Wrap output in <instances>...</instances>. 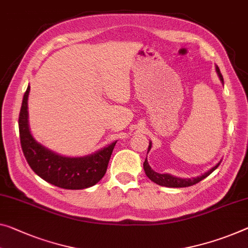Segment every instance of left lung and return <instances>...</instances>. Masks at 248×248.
Returning <instances> with one entry per match:
<instances>
[{
	"label": "left lung",
	"mask_w": 248,
	"mask_h": 248,
	"mask_svg": "<svg viewBox=\"0 0 248 248\" xmlns=\"http://www.w3.org/2000/svg\"><path fill=\"white\" fill-rule=\"evenodd\" d=\"M216 72H217V75H218V78L220 79V82L224 84V79H223V75L220 74V71L218 66H216ZM152 147V143L150 142V145H148V151L150 152ZM220 162L217 164L216 166L212 167L211 170H208V172L204 173L203 175H201V176H197V177H194V178H180V177H176V176H173V175H170V174H161V173H157L155 172L151 169V166L148 165V162H147V157L145 159V162H144L143 166H144V170H145V174L146 176L150 178L152 182L156 183V184L161 185V186H166V187H188V186H192L194 184H196V183L201 182L202 180H204V178H206L209 174H212L214 170L217 169V167L219 166Z\"/></svg>",
	"instance_id": "8db88e82"
}]
</instances>
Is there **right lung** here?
Listing matches in <instances>:
<instances>
[{
  "instance_id": "obj_1",
  "label": "right lung",
  "mask_w": 248,
  "mask_h": 248,
  "mask_svg": "<svg viewBox=\"0 0 248 248\" xmlns=\"http://www.w3.org/2000/svg\"><path fill=\"white\" fill-rule=\"evenodd\" d=\"M29 93L30 86L23 96L18 116V129L23 154L33 172L49 184L65 189L87 188L100 182L108 170L116 142H113L96 153L83 157H66L49 151L37 143L30 132Z\"/></svg>"
}]
</instances>
